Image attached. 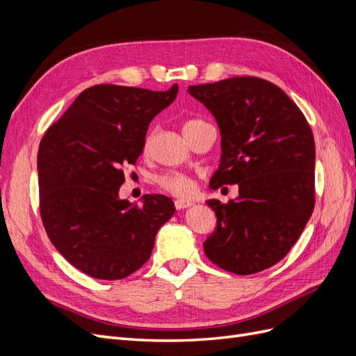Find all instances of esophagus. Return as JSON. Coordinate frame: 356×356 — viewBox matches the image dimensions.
<instances>
[{
  "label": "esophagus",
  "mask_w": 356,
  "mask_h": 356,
  "mask_svg": "<svg viewBox=\"0 0 356 356\" xmlns=\"http://www.w3.org/2000/svg\"><path fill=\"white\" fill-rule=\"evenodd\" d=\"M191 204H193V202L187 200V199H177L175 200V208L177 209H184V208L191 207Z\"/></svg>",
  "instance_id": "esophagus-1"
}]
</instances>
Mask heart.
Segmentation results:
<instances>
[{"mask_svg": "<svg viewBox=\"0 0 356 356\" xmlns=\"http://www.w3.org/2000/svg\"><path fill=\"white\" fill-rule=\"evenodd\" d=\"M193 123H196V122H190L186 126H190ZM148 144H149V138H147L145 148L148 147ZM157 181H159V184L166 191L172 193V195H175V196L186 197V196H190L191 193L195 191V182H193V179L184 174H178V172H169V174L161 175Z\"/></svg>", "mask_w": 356, "mask_h": 356, "instance_id": "1", "label": "heart"}]
</instances>
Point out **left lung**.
Instances as JSON below:
<instances>
[{
  "label": "left lung",
  "instance_id": "1",
  "mask_svg": "<svg viewBox=\"0 0 356 356\" xmlns=\"http://www.w3.org/2000/svg\"><path fill=\"white\" fill-rule=\"evenodd\" d=\"M221 135L211 188L238 184L229 203L207 200L217 225L203 243L209 260L236 275L272 267L303 233L315 207V141L306 118L270 81L233 77L190 86Z\"/></svg>",
  "mask_w": 356,
  "mask_h": 356
}]
</instances>
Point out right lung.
<instances>
[{"instance_id":"1","label":"right lung","mask_w":356,"mask_h":356,"mask_svg":"<svg viewBox=\"0 0 356 356\" xmlns=\"http://www.w3.org/2000/svg\"><path fill=\"white\" fill-rule=\"evenodd\" d=\"M166 92L98 84L81 92L42 136L37 168L41 220L65 260L95 279L117 281L152 255L175 212L163 195L120 199L123 168L143 153L148 124L175 101Z\"/></svg>"}]
</instances>
